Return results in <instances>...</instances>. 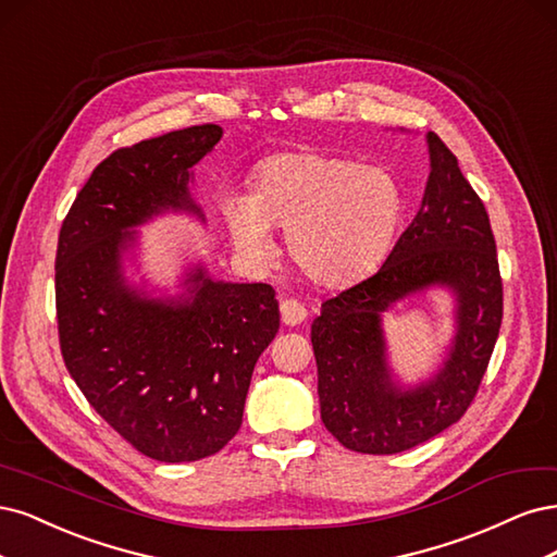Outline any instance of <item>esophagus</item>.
<instances>
[{"label": "esophagus", "instance_id": "34e87169", "mask_svg": "<svg viewBox=\"0 0 557 557\" xmlns=\"http://www.w3.org/2000/svg\"><path fill=\"white\" fill-rule=\"evenodd\" d=\"M280 312H282V324L284 326H298L308 317V310H305V305H300L294 298H286L280 305Z\"/></svg>", "mask_w": 557, "mask_h": 557}]
</instances>
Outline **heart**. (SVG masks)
<instances>
[{"label": "heart", "instance_id": "heart-1", "mask_svg": "<svg viewBox=\"0 0 557 557\" xmlns=\"http://www.w3.org/2000/svg\"><path fill=\"white\" fill-rule=\"evenodd\" d=\"M403 208V189L382 166L289 152L257 169L249 196H228L224 218L245 259L271 261L277 252L271 228H282L286 252L305 277L345 289L386 261Z\"/></svg>", "mask_w": 557, "mask_h": 557}]
</instances>
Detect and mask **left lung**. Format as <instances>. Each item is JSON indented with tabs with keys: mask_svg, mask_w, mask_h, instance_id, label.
<instances>
[{
	"mask_svg": "<svg viewBox=\"0 0 557 557\" xmlns=\"http://www.w3.org/2000/svg\"><path fill=\"white\" fill-rule=\"evenodd\" d=\"M430 175L417 218L372 277L312 321L321 421L358 454H400L454 425L476 396L502 324L495 238L456 154L425 134ZM433 285L455 296L457 333L428 381L407 387L387 363L383 314Z\"/></svg>",
	"mask_w": 557,
	"mask_h": 557,
	"instance_id": "obj_1",
	"label": "left lung"
}]
</instances>
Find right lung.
I'll return each instance as SVG.
<instances>
[{"label":"right lung","mask_w":557,"mask_h":557,"mask_svg":"<svg viewBox=\"0 0 557 557\" xmlns=\"http://www.w3.org/2000/svg\"><path fill=\"white\" fill-rule=\"evenodd\" d=\"M220 124L169 132L115 150L89 175L62 222L55 259L60 347L87 403L143 456L191 462L218 454L243 423L261 351L280 329L271 284L214 280L203 263L183 294L132 284L136 228L164 212L206 222L194 166Z\"/></svg>","instance_id":"obj_1"}]
</instances>
